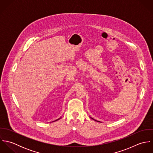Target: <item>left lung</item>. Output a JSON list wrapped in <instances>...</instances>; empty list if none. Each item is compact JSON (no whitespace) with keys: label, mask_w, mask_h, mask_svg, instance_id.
<instances>
[{"label":"left lung","mask_w":153,"mask_h":153,"mask_svg":"<svg viewBox=\"0 0 153 153\" xmlns=\"http://www.w3.org/2000/svg\"><path fill=\"white\" fill-rule=\"evenodd\" d=\"M92 119H93V118H92ZM95 121H96V120H95ZM98 122H100V121H98Z\"/></svg>","instance_id":"8db88e82"}]
</instances>
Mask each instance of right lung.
Masks as SVG:
<instances>
[{
    "label": "right lung",
    "mask_w": 153,
    "mask_h": 153,
    "mask_svg": "<svg viewBox=\"0 0 153 153\" xmlns=\"http://www.w3.org/2000/svg\"><path fill=\"white\" fill-rule=\"evenodd\" d=\"M59 120V119H58V120H56V121H57V120Z\"/></svg>",
    "instance_id": "obj_1"
}]
</instances>
